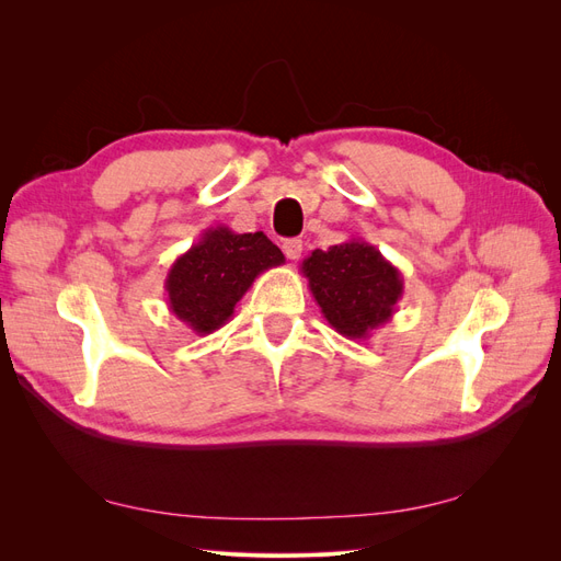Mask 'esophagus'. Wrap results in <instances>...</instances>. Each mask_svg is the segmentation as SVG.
Returning <instances> with one entry per match:
<instances>
[{
    "label": "esophagus",
    "instance_id": "obj_1",
    "mask_svg": "<svg viewBox=\"0 0 561 561\" xmlns=\"http://www.w3.org/2000/svg\"><path fill=\"white\" fill-rule=\"evenodd\" d=\"M301 250H304V245H301L299 239H290V241L283 243V252H285L287 260H299Z\"/></svg>",
    "mask_w": 561,
    "mask_h": 561
}]
</instances>
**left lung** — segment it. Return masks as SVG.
Here are the masks:
<instances>
[{
    "mask_svg": "<svg viewBox=\"0 0 561 561\" xmlns=\"http://www.w3.org/2000/svg\"><path fill=\"white\" fill-rule=\"evenodd\" d=\"M301 274L325 320L353 342H365L386 325L404 293L400 268L363 239L313 250L301 262Z\"/></svg>",
    "mask_w": 561,
    "mask_h": 561,
    "instance_id": "obj_1",
    "label": "left lung"
}]
</instances>
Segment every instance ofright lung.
<instances>
[{"label":"right lung","instance_id":"obj_1","mask_svg":"<svg viewBox=\"0 0 561 561\" xmlns=\"http://www.w3.org/2000/svg\"><path fill=\"white\" fill-rule=\"evenodd\" d=\"M280 264L285 254L262 231L210 227L168 271L165 304L194 334H213L227 325L254 278Z\"/></svg>","mask_w":561,"mask_h":561}]
</instances>
